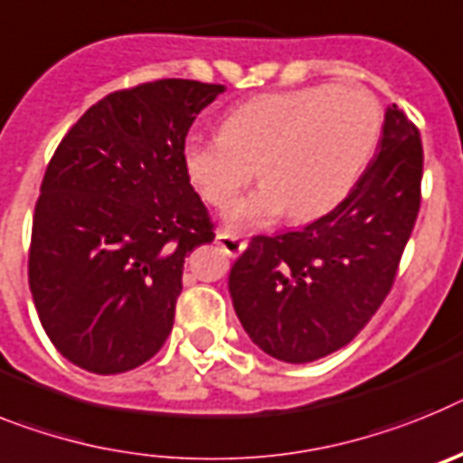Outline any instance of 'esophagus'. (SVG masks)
<instances>
[{
	"label": "esophagus",
	"mask_w": 463,
	"mask_h": 463,
	"mask_svg": "<svg viewBox=\"0 0 463 463\" xmlns=\"http://www.w3.org/2000/svg\"><path fill=\"white\" fill-rule=\"evenodd\" d=\"M216 244L223 249V254L228 256H240L247 249V240H242L240 235H232L228 231H219L216 232Z\"/></svg>",
	"instance_id": "obj_1"
}]
</instances>
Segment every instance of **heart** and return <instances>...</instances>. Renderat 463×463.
<instances>
[{"label": "heart", "instance_id": "b5f03b06", "mask_svg": "<svg viewBox=\"0 0 463 463\" xmlns=\"http://www.w3.org/2000/svg\"><path fill=\"white\" fill-rule=\"evenodd\" d=\"M380 102L368 90L305 86L235 107L214 135L191 132L182 163L195 191L223 209L256 172L265 176L231 209L232 226H263L287 209L296 221L326 214L347 198L375 154Z\"/></svg>", "mask_w": 463, "mask_h": 463}]
</instances>
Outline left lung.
Returning a JSON list of instances; mask_svg holds the SVG:
<instances>
[{
	"mask_svg": "<svg viewBox=\"0 0 463 463\" xmlns=\"http://www.w3.org/2000/svg\"><path fill=\"white\" fill-rule=\"evenodd\" d=\"M420 130L392 104L347 198L296 232L256 235L228 275L235 315L272 359L309 364L352 343L387 298L420 212Z\"/></svg>",
	"mask_w": 463,
	"mask_h": 463,
	"instance_id": "obj_1",
	"label": "left lung"
}]
</instances>
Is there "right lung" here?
Segmentation results:
<instances>
[{
	"mask_svg": "<svg viewBox=\"0 0 463 463\" xmlns=\"http://www.w3.org/2000/svg\"><path fill=\"white\" fill-rule=\"evenodd\" d=\"M223 90L163 79L111 92L48 163L32 221L30 291L51 343L83 371H132L170 335L184 259L214 240L182 144Z\"/></svg>",
	"mask_w": 463,
	"mask_h": 463,
	"instance_id": "1",
	"label": "right lung"
}]
</instances>
